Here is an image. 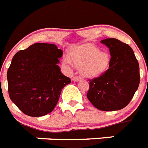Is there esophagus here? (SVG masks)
<instances>
[{"instance_id":"1","label":"esophagus","mask_w":148,"mask_h":148,"mask_svg":"<svg viewBox=\"0 0 148 148\" xmlns=\"http://www.w3.org/2000/svg\"><path fill=\"white\" fill-rule=\"evenodd\" d=\"M82 77L81 76H74L73 78V80L74 82H79L80 81V80H82Z\"/></svg>"}]
</instances>
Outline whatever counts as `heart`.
<instances>
[{"instance_id":"obj_1","label":"heart","mask_w":148,"mask_h":148,"mask_svg":"<svg viewBox=\"0 0 148 148\" xmlns=\"http://www.w3.org/2000/svg\"><path fill=\"white\" fill-rule=\"evenodd\" d=\"M72 59L83 75L93 77L104 71L109 63V56L96 46L87 45L77 47L72 52ZM70 63L69 59L66 60Z\"/></svg>"}]
</instances>
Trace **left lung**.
I'll use <instances>...</instances> for the list:
<instances>
[{
	"mask_svg": "<svg viewBox=\"0 0 148 148\" xmlns=\"http://www.w3.org/2000/svg\"><path fill=\"white\" fill-rule=\"evenodd\" d=\"M101 43L110 49L109 68L89 79L87 97L100 110H119L129 104L138 88V62L131 47L118 39L106 38Z\"/></svg>",
	"mask_w": 148,
	"mask_h": 148,
	"instance_id": "8db88e82",
	"label": "left lung"
}]
</instances>
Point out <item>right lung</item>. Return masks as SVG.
I'll use <instances>...</instances> for the list:
<instances>
[{
  "mask_svg": "<svg viewBox=\"0 0 148 148\" xmlns=\"http://www.w3.org/2000/svg\"><path fill=\"white\" fill-rule=\"evenodd\" d=\"M62 55L55 45L36 43L13 57L7 70L8 93L25 115L38 117L52 112L62 89L71 82L58 66Z\"/></svg>",
  "mask_w": 148,
  "mask_h": 148,
  "instance_id": "1",
  "label": "right lung"
}]
</instances>
